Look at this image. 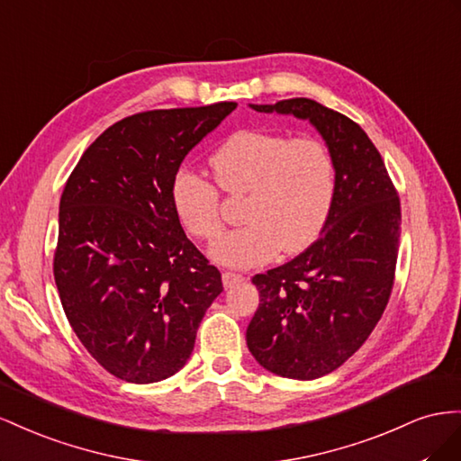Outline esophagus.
<instances>
[{
    "label": "esophagus",
    "mask_w": 461,
    "mask_h": 461,
    "mask_svg": "<svg viewBox=\"0 0 461 461\" xmlns=\"http://www.w3.org/2000/svg\"><path fill=\"white\" fill-rule=\"evenodd\" d=\"M221 282H223V287H231V285H235V284L243 282V276H241V274H238V272H230V270H226V272L221 274Z\"/></svg>",
    "instance_id": "1"
}]
</instances>
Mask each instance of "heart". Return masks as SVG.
Instances as JSON below:
<instances>
[{
    "label": "heart",
    "instance_id": "b5f03b06",
    "mask_svg": "<svg viewBox=\"0 0 461 461\" xmlns=\"http://www.w3.org/2000/svg\"><path fill=\"white\" fill-rule=\"evenodd\" d=\"M210 167L221 191L247 193V223L210 249V255L223 265L255 267L280 249L284 253L303 251L317 240L330 214L336 167L330 150L319 139L240 131L210 156ZM172 203L196 240L220 238L223 226L214 183L183 167L172 181Z\"/></svg>",
    "mask_w": 461,
    "mask_h": 461
}]
</instances>
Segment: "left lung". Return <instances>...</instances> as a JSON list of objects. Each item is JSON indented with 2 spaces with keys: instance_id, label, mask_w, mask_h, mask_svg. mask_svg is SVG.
Returning a JSON list of instances; mask_svg holds the SVG:
<instances>
[{
  "instance_id": "8db88e82",
  "label": "left lung",
  "mask_w": 461,
  "mask_h": 461,
  "mask_svg": "<svg viewBox=\"0 0 461 461\" xmlns=\"http://www.w3.org/2000/svg\"><path fill=\"white\" fill-rule=\"evenodd\" d=\"M249 106L307 120L334 160L336 194L319 240L294 260L255 276L260 303L247 328L249 351L267 371L321 378L365 344L386 309L400 199L376 147L349 117L309 98Z\"/></svg>"
}]
</instances>
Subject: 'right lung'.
<instances>
[{"label":"right lung","instance_id":"1","mask_svg":"<svg viewBox=\"0 0 461 461\" xmlns=\"http://www.w3.org/2000/svg\"><path fill=\"white\" fill-rule=\"evenodd\" d=\"M235 108L218 102L125 117L65 183L54 258L61 305L86 351L125 383L176 375L221 294L218 268L181 228L172 181Z\"/></svg>","mask_w":461,"mask_h":461}]
</instances>
